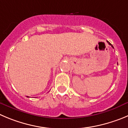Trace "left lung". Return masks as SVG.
<instances>
[{"label": "left lung", "mask_w": 128, "mask_h": 128, "mask_svg": "<svg viewBox=\"0 0 128 128\" xmlns=\"http://www.w3.org/2000/svg\"><path fill=\"white\" fill-rule=\"evenodd\" d=\"M107 42H108V44H109V45H111V46H112V48H114V46H112V44H110V43H109V42H108V41H107Z\"/></svg>", "instance_id": "obj_1"}]
</instances>
